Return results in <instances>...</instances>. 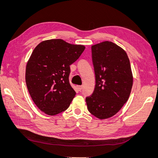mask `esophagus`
Listing matches in <instances>:
<instances>
[{
    "label": "esophagus",
    "mask_w": 158,
    "mask_h": 158,
    "mask_svg": "<svg viewBox=\"0 0 158 158\" xmlns=\"http://www.w3.org/2000/svg\"><path fill=\"white\" fill-rule=\"evenodd\" d=\"M78 91H81L82 89V85H78Z\"/></svg>",
    "instance_id": "esophagus-1"
}]
</instances>
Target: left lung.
<instances>
[{"label": "left lung", "mask_w": 158, "mask_h": 158, "mask_svg": "<svg viewBox=\"0 0 158 158\" xmlns=\"http://www.w3.org/2000/svg\"><path fill=\"white\" fill-rule=\"evenodd\" d=\"M95 75L93 94L86 97L88 111L100 119L114 115L130 96L133 78L126 52L111 41L92 47Z\"/></svg>", "instance_id": "left-lung-1"}]
</instances>
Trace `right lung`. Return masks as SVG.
I'll use <instances>...</instances> for the list:
<instances>
[{
  "label": "right lung",
  "mask_w": 158,
  "mask_h": 158,
  "mask_svg": "<svg viewBox=\"0 0 158 158\" xmlns=\"http://www.w3.org/2000/svg\"><path fill=\"white\" fill-rule=\"evenodd\" d=\"M85 49L63 40L42 41L33 50L26 70L29 93L37 107L49 115L64 111L76 92L69 82L70 65Z\"/></svg>",
  "instance_id": "obj_1"
}]
</instances>
